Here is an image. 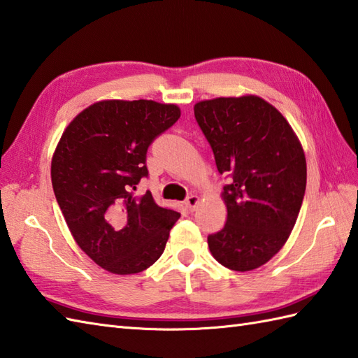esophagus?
<instances>
[{
    "instance_id": "esophagus-1",
    "label": "esophagus",
    "mask_w": 358,
    "mask_h": 358,
    "mask_svg": "<svg viewBox=\"0 0 358 358\" xmlns=\"http://www.w3.org/2000/svg\"><path fill=\"white\" fill-rule=\"evenodd\" d=\"M197 203H199V197H197L196 194H189L185 199V206L189 211H194Z\"/></svg>"
}]
</instances>
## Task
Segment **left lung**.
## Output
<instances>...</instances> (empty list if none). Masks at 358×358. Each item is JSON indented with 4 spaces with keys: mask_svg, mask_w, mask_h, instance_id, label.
<instances>
[{
    "mask_svg": "<svg viewBox=\"0 0 358 358\" xmlns=\"http://www.w3.org/2000/svg\"><path fill=\"white\" fill-rule=\"evenodd\" d=\"M194 117L229 184L227 224L208 236L220 265L251 271L288 241L306 188L303 148L287 119L259 96L197 102Z\"/></svg>",
    "mask_w": 358,
    "mask_h": 358,
    "instance_id": "left-lung-1",
    "label": "left lung"
}]
</instances>
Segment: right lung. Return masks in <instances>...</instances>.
Listing matches in <instances>:
<instances>
[{
    "label": "right lung",
    "mask_w": 358,
    "mask_h": 358,
    "mask_svg": "<svg viewBox=\"0 0 358 358\" xmlns=\"http://www.w3.org/2000/svg\"><path fill=\"white\" fill-rule=\"evenodd\" d=\"M180 117L174 104L101 101L62 133L52 159V185L71 236L94 264L113 274H136L162 256L178 211L150 192L147 150Z\"/></svg>",
    "instance_id": "obj_1"
}]
</instances>
